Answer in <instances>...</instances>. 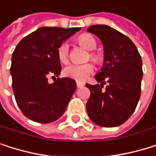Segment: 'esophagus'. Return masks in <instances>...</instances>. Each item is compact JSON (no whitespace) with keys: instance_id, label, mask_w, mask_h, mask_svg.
<instances>
[{"instance_id":"esophagus-1","label":"esophagus","mask_w":156,"mask_h":156,"mask_svg":"<svg viewBox=\"0 0 156 156\" xmlns=\"http://www.w3.org/2000/svg\"><path fill=\"white\" fill-rule=\"evenodd\" d=\"M76 84H77V87H83L84 85V83L82 82H76Z\"/></svg>"}]
</instances>
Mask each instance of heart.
Segmentation results:
<instances>
[{
	"mask_svg": "<svg viewBox=\"0 0 156 156\" xmlns=\"http://www.w3.org/2000/svg\"><path fill=\"white\" fill-rule=\"evenodd\" d=\"M79 44L88 51H93L97 48V42L95 38L90 34H83L78 38ZM58 57L61 63H67L69 61V44L67 43H63L58 49ZM90 58L95 62L100 61V57L95 52H90ZM94 66L91 63L85 64H71L67 66L63 73L66 77L76 80L77 82H84L88 78V76L93 73Z\"/></svg>",
	"mask_w": 156,
	"mask_h": 156,
	"instance_id": "1",
	"label": "heart"
}]
</instances>
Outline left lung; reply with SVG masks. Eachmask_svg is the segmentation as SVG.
<instances>
[{"label":"left lung","instance_id":"1","mask_svg":"<svg viewBox=\"0 0 156 156\" xmlns=\"http://www.w3.org/2000/svg\"><path fill=\"white\" fill-rule=\"evenodd\" d=\"M87 31L102 43L104 63L95 75L100 84H85L90 90L87 111L96 125L117 126L130 117L139 102L143 75L141 58L128 37L107 25L90 26ZM106 81L108 84L102 90Z\"/></svg>","mask_w":156,"mask_h":156}]
</instances>
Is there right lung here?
Segmentation results:
<instances>
[{
  "label": "right lung",
  "mask_w": 156,
  "mask_h": 156,
  "mask_svg": "<svg viewBox=\"0 0 156 156\" xmlns=\"http://www.w3.org/2000/svg\"><path fill=\"white\" fill-rule=\"evenodd\" d=\"M80 28L42 27L24 37L12 55L10 73L16 101L26 117L52 123L64 113L75 89L76 82L64 77L48 83V76L58 77L61 65L58 49Z\"/></svg>",
  "instance_id": "add662e5"
}]
</instances>
